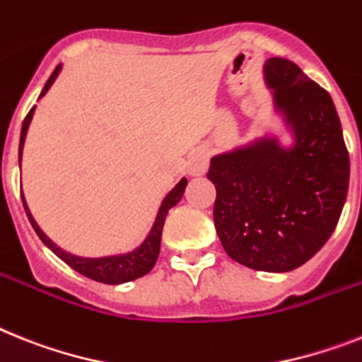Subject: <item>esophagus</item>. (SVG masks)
Wrapping results in <instances>:
<instances>
[{"label": "esophagus", "instance_id": "1", "mask_svg": "<svg viewBox=\"0 0 362 362\" xmlns=\"http://www.w3.org/2000/svg\"><path fill=\"white\" fill-rule=\"evenodd\" d=\"M206 167H208V156H206L202 151L193 153L189 156V160H187V173H189L191 176L204 175Z\"/></svg>", "mask_w": 362, "mask_h": 362}]
</instances>
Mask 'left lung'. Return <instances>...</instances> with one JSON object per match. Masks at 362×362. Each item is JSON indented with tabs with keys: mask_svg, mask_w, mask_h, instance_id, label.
Instances as JSON below:
<instances>
[{
	"mask_svg": "<svg viewBox=\"0 0 362 362\" xmlns=\"http://www.w3.org/2000/svg\"><path fill=\"white\" fill-rule=\"evenodd\" d=\"M265 77L293 127L285 151L261 139L211 158L217 197L214 221L233 261L263 272H287L311 259L331 238L344 208L350 156L331 95L287 59H269Z\"/></svg>",
	"mask_w": 362,
	"mask_h": 362,
	"instance_id": "left-lung-1",
	"label": "left lung"
}]
</instances>
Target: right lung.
<instances>
[{
    "mask_svg": "<svg viewBox=\"0 0 362 362\" xmlns=\"http://www.w3.org/2000/svg\"><path fill=\"white\" fill-rule=\"evenodd\" d=\"M60 66L54 68V71L51 73V77L47 78V83H45L44 90H42L40 97L45 95V92L49 90L51 84L54 83V78L59 75ZM33 112H35V106H33L29 114L25 115V119H23V124H21V136H20V151H18V158L21 160V148H23V141H25V134L27 129H29V123L33 119ZM187 186L186 178H182L178 184H176L175 189L169 193V195L163 199L162 206H160V211H158V217L154 221V226L148 233V238L145 239L144 245L139 248H136L134 252H130V254H124V256H112V257H99V259H90V257H77L71 256L68 252H64L62 248H59L51 241L49 238H45V233L42 232L36 221L33 218L31 211L27 208L25 199L21 195V200H23V208H25V214L31 221L33 228H35V232L38 233V238L42 239L45 247L51 248V250L60 257V259L66 263V265L71 267L73 270H77L78 274L86 276L90 279H95V281H101V284H108V285H119V284H127V281H134V279L141 278V276L148 274L151 270H153L154 263H156L158 256H160V241H162V230L163 224H165V217L167 211L180 202L182 195H184V189Z\"/></svg>",
    "mask_w": 362,
    "mask_h": 362,
    "instance_id": "obj_1",
    "label": "right lung"
}]
</instances>
